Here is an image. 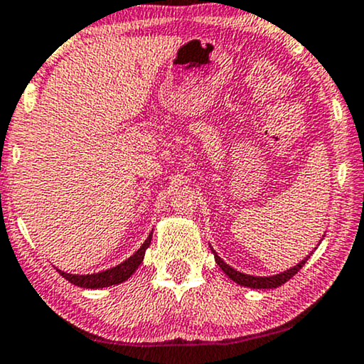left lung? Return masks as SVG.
<instances>
[{
    "mask_svg": "<svg viewBox=\"0 0 364 364\" xmlns=\"http://www.w3.org/2000/svg\"><path fill=\"white\" fill-rule=\"evenodd\" d=\"M213 253H214V258H216V263L219 264V267H221V270L226 273V275L230 277L232 282H236L237 285L250 287V289H277V287L284 285L285 282H289L290 278L294 277L295 273H297L300 268L304 267V264H306L307 258H309L307 257L306 259H302V262H300L299 264H295L294 268H290V270H287L284 273H278V275H273V277H251V275H245V273L237 272V270H235V268H231L230 264L224 263L221 257H218L216 251H214V250H213Z\"/></svg>",
    "mask_w": 364,
    "mask_h": 364,
    "instance_id": "obj_1",
    "label": "left lung"
}]
</instances>
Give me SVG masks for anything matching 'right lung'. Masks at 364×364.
Returning <instances> with one entry per match:
<instances>
[{
  "label": "right lung",
  "instance_id": "1",
  "mask_svg": "<svg viewBox=\"0 0 364 364\" xmlns=\"http://www.w3.org/2000/svg\"><path fill=\"white\" fill-rule=\"evenodd\" d=\"M150 243H151V235L146 237L145 243L140 246V250H138L133 257H129L127 262L119 263L118 267L109 268V270H105L100 273H91V275H73V273H65L60 270H57V272L60 273L65 280H69L70 284L82 287V289H102V287L118 285V284H121V282L128 280V278L132 277L134 272H136V268L141 264L143 257H145V251L148 246H150Z\"/></svg>",
  "mask_w": 364,
  "mask_h": 364
}]
</instances>
